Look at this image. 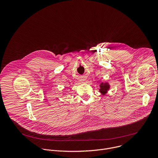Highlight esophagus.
Returning <instances> with one entry per match:
<instances>
[{"instance_id":"obj_1","label":"esophagus","mask_w":158,"mask_h":158,"mask_svg":"<svg viewBox=\"0 0 158 158\" xmlns=\"http://www.w3.org/2000/svg\"><path fill=\"white\" fill-rule=\"evenodd\" d=\"M82 82H84V79H82Z\"/></svg>"}]
</instances>
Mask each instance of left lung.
I'll use <instances>...</instances> for the list:
<instances>
[{
  "mask_svg": "<svg viewBox=\"0 0 158 158\" xmlns=\"http://www.w3.org/2000/svg\"><path fill=\"white\" fill-rule=\"evenodd\" d=\"M100 89H99V93L102 94V95L105 96L106 93L108 92V91L110 89V84L108 82H102L99 85Z\"/></svg>",
  "mask_w": 158,
  "mask_h": 158,
  "instance_id": "obj_1",
  "label": "left lung"
}]
</instances>
